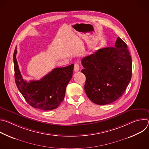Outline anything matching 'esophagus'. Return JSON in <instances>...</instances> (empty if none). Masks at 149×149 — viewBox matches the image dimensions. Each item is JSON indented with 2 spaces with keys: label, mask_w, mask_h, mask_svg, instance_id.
Wrapping results in <instances>:
<instances>
[{
  "label": "esophagus",
  "mask_w": 149,
  "mask_h": 149,
  "mask_svg": "<svg viewBox=\"0 0 149 149\" xmlns=\"http://www.w3.org/2000/svg\"><path fill=\"white\" fill-rule=\"evenodd\" d=\"M79 64L77 63H75L74 64V70L75 72H77L79 71Z\"/></svg>",
  "instance_id": "1"
}]
</instances>
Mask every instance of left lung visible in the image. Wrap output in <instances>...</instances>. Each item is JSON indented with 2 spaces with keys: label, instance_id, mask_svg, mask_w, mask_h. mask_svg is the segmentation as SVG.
I'll use <instances>...</instances> for the list:
<instances>
[{
  "label": "left lung",
  "instance_id": "1",
  "mask_svg": "<svg viewBox=\"0 0 149 149\" xmlns=\"http://www.w3.org/2000/svg\"><path fill=\"white\" fill-rule=\"evenodd\" d=\"M86 75L84 90L88 98L98 105L113 102L124 93L131 80L132 57L127 45L118 38L114 47L100 49L82 58Z\"/></svg>",
  "mask_w": 149,
  "mask_h": 149
}]
</instances>
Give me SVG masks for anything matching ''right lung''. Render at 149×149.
Returning <instances> with one entry per match:
<instances>
[{
    "label": "right lung",
    "mask_w": 149,
    "mask_h": 149,
    "mask_svg": "<svg viewBox=\"0 0 149 149\" xmlns=\"http://www.w3.org/2000/svg\"><path fill=\"white\" fill-rule=\"evenodd\" d=\"M16 54V47L13 54L15 82L26 102L32 107L42 110L58 108L64 99L66 87L72 77L73 63L66 67L54 68L40 80L28 82L20 74Z\"/></svg>",
    "instance_id": "1"
}]
</instances>
